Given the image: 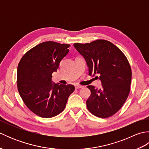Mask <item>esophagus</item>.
Returning a JSON list of instances; mask_svg holds the SVG:
<instances>
[{
    "label": "esophagus",
    "instance_id": "34e87169",
    "mask_svg": "<svg viewBox=\"0 0 149 149\" xmlns=\"http://www.w3.org/2000/svg\"><path fill=\"white\" fill-rule=\"evenodd\" d=\"M75 89H80V88H83V86H79V85H75Z\"/></svg>",
    "mask_w": 149,
    "mask_h": 149
}]
</instances>
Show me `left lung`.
<instances>
[{
    "mask_svg": "<svg viewBox=\"0 0 149 149\" xmlns=\"http://www.w3.org/2000/svg\"><path fill=\"white\" fill-rule=\"evenodd\" d=\"M88 67V75L99 79L100 89L88 86L91 91L86 100L88 109L95 116L107 118L121 108L130 91L132 72L125 56L118 47L107 40L90 43H74Z\"/></svg>",
    "mask_w": 149,
    "mask_h": 149,
    "instance_id": "left-lung-1",
    "label": "left lung"
}]
</instances>
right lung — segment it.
<instances>
[{
	"mask_svg": "<svg viewBox=\"0 0 149 149\" xmlns=\"http://www.w3.org/2000/svg\"><path fill=\"white\" fill-rule=\"evenodd\" d=\"M68 44L46 42L37 45L22 57L17 68V86L24 102L31 111L42 118H51L65 108L74 92L72 84L52 81L60 62L69 52Z\"/></svg>",
	"mask_w": 149,
	"mask_h": 149,
	"instance_id": "add662e5",
	"label": "right lung"
}]
</instances>
